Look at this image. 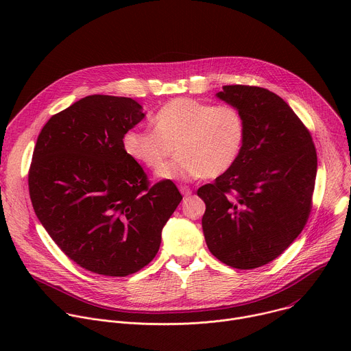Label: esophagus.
I'll return each mask as SVG.
<instances>
[{"instance_id":"esophagus-1","label":"esophagus","mask_w":351,"mask_h":351,"mask_svg":"<svg viewBox=\"0 0 351 351\" xmlns=\"http://www.w3.org/2000/svg\"><path fill=\"white\" fill-rule=\"evenodd\" d=\"M179 190H180V193H182L184 197H187V195H190V194H191V189H190V187H187V186H180V187H179Z\"/></svg>"}]
</instances>
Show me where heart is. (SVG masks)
Returning <instances> with one entry per match:
<instances>
[{"instance_id":"1","label":"heart","mask_w":351,"mask_h":351,"mask_svg":"<svg viewBox=\"0 0 351 351\" xmlns=\"http://www.w3.org/2000/svg\"><path fill=\"white\" fill-rule=\"evenodd\" d=\"M153 132L130 129L123 136L126 154L158 169L175 146L178 158L157 172L165 180L215 178L239 158L245 122L229 104L213 106L193 98H173L152 118Z\"/></svg>"}]
</instances>
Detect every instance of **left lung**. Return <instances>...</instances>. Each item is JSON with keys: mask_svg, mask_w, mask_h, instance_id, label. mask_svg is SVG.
I'll use <instances>...</instances> for the list:
<instances>
[{"mask_svg": "<svg viewBox=\"0 0 351 351\" xmlns=\"http://www.w3.org/2000/svg\"><path fill=\"white\" fill-rule=\"evenodd\" d=\"M217 97L241 112L245 138L237 161L197 190L206 203L203 232L221 263L254 269L279 257L306 226L317 152L308 129L275 93L232 84Z\"/></svg>", "mask_w": 351, "mask_h": 351, "instance_id": "1", "label": "left lung"}]
</instances>
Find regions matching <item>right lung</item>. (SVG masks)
Returning <instances> with one entry per match:
<instances>
[{
  "mask_svg": "<svg viewBox=\"0 0 351 351\" xmlns=\"http://www.w3.org/2000/svg\"><path fill=\"white\" fill-rule=\"evenodd\" d=\"M128 97L87 95L41 129L29 169L34 213L79 267L128 276L152 263L182 194L172 180L149 186L123 148L143 118Z\"/></svg>",
  "mask_w": 351,
  "mask_h": 351,
  "instance_id": "1",
  "label": "right lung"
}]
</instances>
